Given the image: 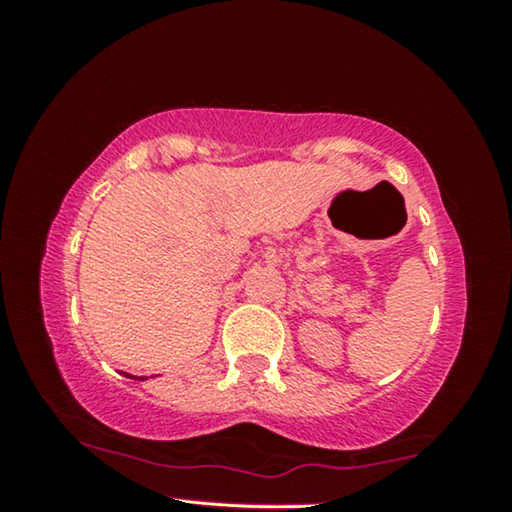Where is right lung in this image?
<instances>
[{"label": "right lung", "mask_w": 512, "mask_h": 512, "mask_svg": "<svg viewBox=\"0 0 512 512\" xmlns=\"http://www.w3.org/2000/svg\"><path fill=\"white\" fill-rule=\"evenodd\" d=\"M126 377H131V379H146V377H133V375H126Z\"/></svg>", "instance_id": "add662e5"}]
</instances>
